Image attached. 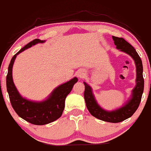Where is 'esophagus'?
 Here are the masks:
<instances>
[{"label":"esophagus","instance_id":"esophagus-1","mask_svg":"<svg viewBox=\"0 0 151 151\" xmlns=\"http://www.w3.org/2000/svg\"><path fill=\"white\" fill-rule=\"evenodd\" d=\"M84 74V73L82 72V71H81V72H77V76H78L79 77H82V76H83Z\"/></svg>","mask_w":151,"mask_h":151}]
</instances>
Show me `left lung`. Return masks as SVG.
I'll return each instance as SVG.
<instances>
[{
	"mask_svg": "<svg viewBox=\"0 0 151 151\" xmlns=\"http://www.w3.org/2000/svg\"><path fill=\"white\" fill-rule=\"evenodd\" d=\"M112 39L117 49H120V51L129 54L134 59L136 65V86L132 90V98L121 108L111 112L104 110L97 103L92 94V88L86 82H84L85 86L84 97L86 106L91 115L99 120L116 123L123 121L131 117L138 108L144 89V79L143 76V64L135 49L122 38L112 36Z\"/></svg>",
	"mask_w": 151,
	"mask_h": 151,
	"instance_id": "left-lung-1",
	"label": "left lung"
}]
</instances>
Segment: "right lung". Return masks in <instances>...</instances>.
I'll use <instances>...</instances> for the list:
<instances>
[{"instance_id":"add662e5","label":"right lung","mask_w":151,"mask_h":151,"mask_svg":"<svg viewBox=\"0 0 151 151\" xmlns=\"http://www.w3.org/2000/svg\"><path fill=\"white\" fill-rule=\"evenodd\" d=\"M44 41L36 39L26 44L12 57L9 66L7 77L6 87L11 105L17 115L26 121L37 125H43L55 121L61 117L64 109L65 99L72 91L74 84L77 82V77L61 84L57 87L47 100L43 102H36L23 98L15 87L12 77V68L16 56L38 43H43Z\"/></svg>"}]
</instances>
